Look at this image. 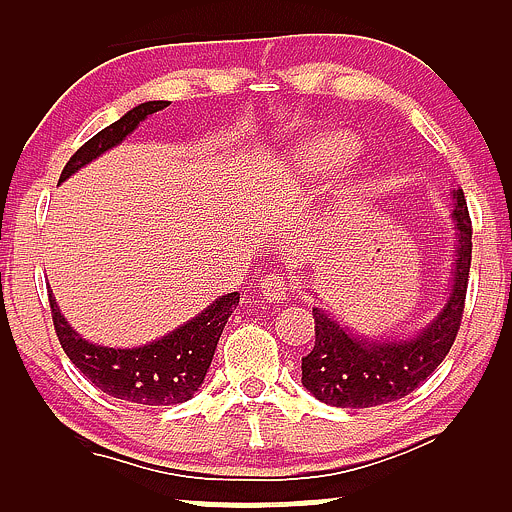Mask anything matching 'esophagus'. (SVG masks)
Segmentation results:
<instances>
[{
	"label": "esophagus",
	"mask_w": 512,
	"mask_h": 512,
	"mask_svg": "<svg viewBox=\"0 0 512 512\" xmlns=\"http://www.w3.org/2000/svg\"><path fill=\"white\" fill-rule=\"evenodd\" d=\"M292 287V280L280 271L269 273V276H264L262 283H259V290H262L264 299L269 301V304H280V301L292 292Z\"/></svg>",
	"instance_id": "esophagus-1"
}]
</instances>
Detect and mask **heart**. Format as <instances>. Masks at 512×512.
Listing matches in <instances>:
<instances>
[{
	"mask_svg": "<svg viewBox=\"0 0 512 512\" xmlns=\"http://www.w3.org/2000/svg\"><path fill=\"white\" fill-rule=\"evenodd\" d=\"M357 153V141L348 134L331 132L315 136L304 143L292 157V190L294 185H311L341 171Z\"/></svg>",
	"mask_w": 512,
	"mask_h": 512,
	"instance_id": "1",
	"label": "heart"
}]
</instances>
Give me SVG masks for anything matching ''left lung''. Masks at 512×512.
Returning <instances> with one entry per match:
<instances>
[{
    "instance_id": "obj_1",
    "label": "left lung",
    "mask_w": 512,
    "mask_h": 512,
    "mask_svg": "<svg viewBox=\"0 0 512 512\" xmlns=\"http://www.w3.org/2000/svg\"><path fill=\"white\" fill-rule=\"evenodd\" d=\"M457 259L448 304L427 329L408 341H364L329 313L313 308L315 345L301 357V383L315 399L336 408H369L403 399L448 355L462 325L471 271V218L464 192L455 190Z\"/></svg>"
}]
</instances>
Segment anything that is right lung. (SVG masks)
<instances>
[{"label":"right lung","instance_id":"add662e5","mask_svg":"<svg viewBox=\"0 0 512 512\" xmlns=\"http://www.w3.org/2000/svg\"><path fill=\"white\" fill-rule=\"evenodd\" d=\"M164 106L169 104H139L136 109L122 115L118 122L102 129L90 141H85L64 164L60 183L67 181L71 174H76L78 169L106 153L109 148L118 146L127 134H132L139 127L141 120H146L150 113L162 111ZM239 299V292H229L218 301H213L197 318L185 322L183 327L171 331L160 341L143 345V348L115 350L83 341L62 318L53 292H48L55 334L76 369L109 397L143 403V406H171V403L192 399V394L204 383L215 345L220 341L229 315L239 306Z\"/></svg>","mask_w":512,"mask_h":512}]
</instances>
